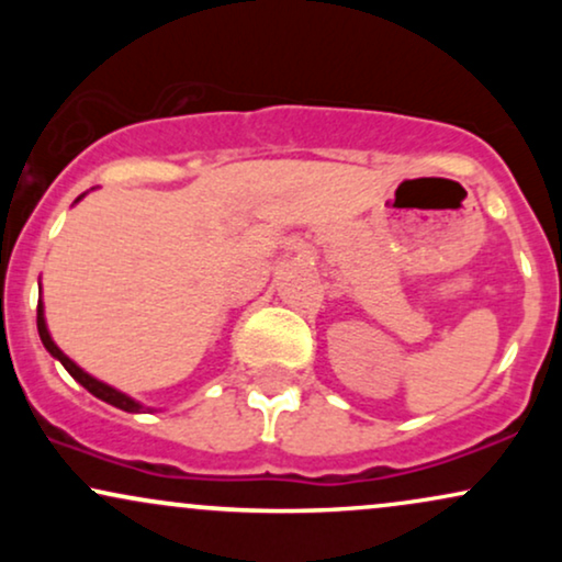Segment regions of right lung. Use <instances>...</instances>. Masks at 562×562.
<instances>
[{"label":"right lung","mask_w":562,"mask_h":562,"mask_svg":"<svg viewBox=\"0 0 562 562\" xmlns=\"http://www.w3.org/2000/svg\"><path fill=\"white\" fill-rule=\"evenodd\" d=\"M36 327H38V338H42L44 348H47V351L53 353L55 359H60V364L66 367V370L70 372V378L79 380V383H81L83 389H87L89 393H92V396L102 398V402H108V404H113V406H119V409H124V412H139V409H142V406H139L137 402H134V398H128L126 393H121V391L111 389V385L100 383V380H94L92 375H87V372H83L79 364L70 362L66 353H63L60 348L55 346V340L49 338L47 325H44V308H42V303H38V306H36Z\"/></svg>","instance_id":"add662e5"}]
</instances>
